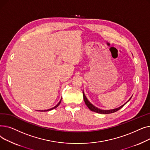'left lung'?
<instances>
[{"label":"left lung","instance_id":"obj_1","mask_svg":"<svg viewBox=\"0 0 150 150\" xmlns=\"http://www.w3.org/2000/svg\"><path fill=\"white\" fill-rule=\"evenodd\" d=\"M83 98H84L85 103H86V105H87V106L88 107V108L91 110V111H93V112H97V113H98V114H111V113H114V112H117V111H119V109H120L122 108H123V107L124 106V105H125L126 103H128V102L131 100V97H132V96L131 97V98L128 100V101L127 102H126V103H125L124 105H122L121 106H120V107H119V108H115V109H113L103 110V109H100V108H98L97 107H96V106H94L93 105H92V104L91 103V102L88 100V98H86V96H85V94H84L83 91Z\"/></svg>","mask_w":150,"mask_h":150}]
</instances>
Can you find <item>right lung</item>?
Masks as SVG:
<instances>
[{"label": "right lung", "mask_w": 150, "mask_h": 150, "mask_svg": "<svg viewBox=\"0 0 150 150\" xmlns=\"http://www.w3.org/2000/svg\"><path fill=\"white\" fill-rule=\"evenodd\" d=\"M61 100H62V98H61L60 101H59V103H58L56 106H54V107H53V108H50V109H45V110H39V111H41V112H46V111H51V110H52V109H55V108H57V107L59 106V105L60 104L61 101Z\"/></svg>", "instance_id": "add662e5"}]
</instances>
